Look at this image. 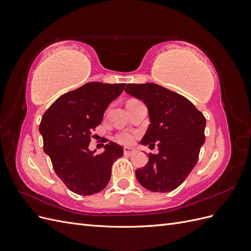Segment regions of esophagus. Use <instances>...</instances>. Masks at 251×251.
<instances>
[{"instance_id":"esophagus-1","label":"esophagus","mask_w":251,"mask_h":251,"mask_svg":"<svg viewBox=\"0 0 251 251\" xmlns=\"http://www.w3.org/2000/svg\"><path fill=\"white\" fill-rule=\"evenodd\" d=\"M136 153V150L134 148H125L124 149V154L126 156H131Z\"/></svg>"}]
</instances>
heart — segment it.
I'll list each match as a JSON object with an SVG mask.
<instances>
[{
  "label": "heart",
  "instance_id": "b5f03b06",
  "mask_svg": "<svg viewBox=\"0 0 251 251\" xmlns=\"http://www.w3.org/2000/svg\"><path fill=\"white\" fill-rule=\"evenodd\" d=\"M116 139L121 144H125V146H130L134 142L135 139V134L130 132H121L116 136Z\"/></svg>",
  "mask_w": 251,
  "mask_h": 251
}]
</instances>
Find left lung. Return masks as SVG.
I'll use <instances>...</instances> for the list:
<instances>
[{
  "mask_svg": "<svg viewBox=\"0 0 251 251\" xmlns=\"http://www.w3.org/2000/svg\"><path fill=\"white\" fill-rule=\"evenodd\" d=\"M125 91L149 110L151 125L140 143L156 144L159 151L149 154V162L136 170V178L149 191L172 192L198 161L206 119L187 98L156 83H127Z\"/></svg>",
  "mask_w": 251,
  "mask_h": 251,
  "instance_id": "1",
  "label": "left lung"
}]
</instances>
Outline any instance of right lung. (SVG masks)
Instances as JSON below:
<instances>
[{
    "mask_svg": "<svg viewBox=\"0 0 251 251\" xmlns=\"http://www.w3.org/2000/svg\"><path fill=\"white\" fill-rule=\"evenodd\" d=\"M126 83L88 82L53 102L43 115L40 133L44 151L55 174L71 192L89 196L107 186L112 165L124 155L115 142L104 146L101 154L90 151L91 132L101 124L108 105L117 98Z\"/></svg>",
    "mask_w": 251,
    "mask_h": 251,
    "instance_id": "add662e5",
    "label": "right lung"
}]
</instances>
